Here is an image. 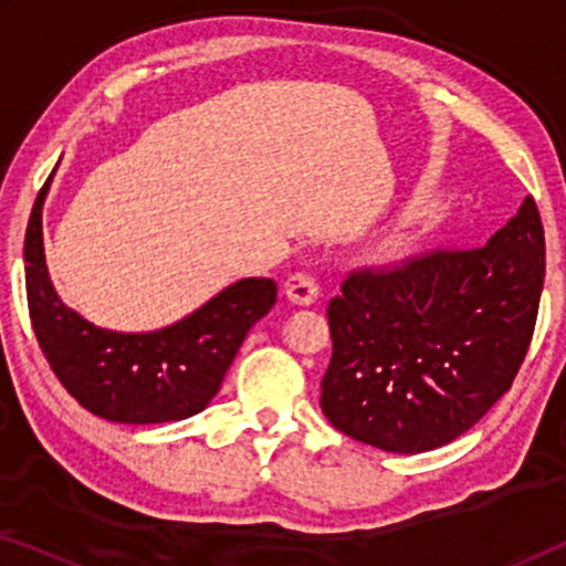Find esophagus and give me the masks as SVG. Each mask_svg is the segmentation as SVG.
<instances>
[{"label": "esophagus", "instance_id": "esophagus-1", "mask_svg": "<svg viewBox=\"0 0 566 566\" xmlns=\"http://www.w3.org/2000/svg\"><path fill=\"white\" fill-rule=\"evenodd\" d=\"M285 296H289L296 306H312L316 296H319L316 277L308 273H293L289 281H285Z\"/></svg>", "mask_w": 566, "mask_h": 566}]
</instances>
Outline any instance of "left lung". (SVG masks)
<instances>
[{
    "instance_id": "8db88e82",
    "label": "left lung",
    "mask_w": 566,
    "mask_h": 566,
    "mask_svg": "<svg viewBox=\"0 0 566 566\" xmlns=\"http://www.w3.org/2000/svg\"><path fill=\"white\" fill-rule=\"evenodd\" d=\"M546 244L528 196L484 247L353 273L329 301L322 412L389 453L451 443L513 386L536 327Z\"/></svg>"
}]
</instances>
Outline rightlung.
I'll list each match as a JSON object with an SVG mask.
<instances>
[{"label":"right lung","instance_id":"add662e5","mask_svg":"<svg viewBox=\"0 0 566 566\" xmlns=\"http://www.w3.org/2000/svg\"><path fill=\"white\" fill-rule=\"evenodd\" d=\"M53 172L25 231L30 322L53 374L84 409L111 422L157 424L203 412L247 332L273 308L277 285L270 277H242L161 329L97 327L61 301L45 265L43 203Z\"/></svg>","mask_w":566,"mask_h":566}]
</instances>
